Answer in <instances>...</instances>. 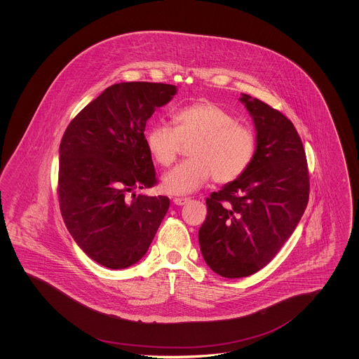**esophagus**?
<instances>
[{
    "mask_svg": "<svg viewBox=\"0 0 359 359\" xmlns=\"http://www.w3.org/2000/svg\"><path fill=\"white\" fill-rule=\"evenodd\" d=\"M188 202H189V198H175L173 199V203L176 205H186Z\"/></svg>",
    "mask_w": 359,
    "mask_h": 359,
    "instance_id": "obj_1",
    "label": "esophagus"
}]
</instances>
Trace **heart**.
Segmentation results:
<instances>
[{
	"instance_id": "1",
	"label": "heart",
	"mask_w": 359,
	"mask_h": 359,
	"mask_svg": "<svg viewBox=\"0 0 359 359\" xmlns=\"http://www.w3.org/2000/svg\"><path fill=\"white\" fill-rule=\"evenodd\" d=\"M173 125L152 123L145 130L149 154L161 167H170L187 145L188 160L176 165L163 179L171 195H186L212 177L217 184H229L241 177L253 161L256 136L222 106L199 101L183 106L173 116Z\"/></svg>"
}]
</instances>
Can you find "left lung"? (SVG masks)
I'll list each match as a JSON object with an SVG mask.
<instances>
[{
    "label": "left lung",
    "mask_w": 359,
    "mask_h": 359,
    "mask_svg": "<svg viewBox=\"0 0 359 359\" xmlns=\"http://www.w3.org/2000/svg\"><path fill=\"white\" fill-rule=\"evenodd\" d=\"M255 121L253 161L236 182L205 199L199 245L207 265L227 278L266 266L302 219L309 198L306 151L281 111L242 94Z\"/></svg>",
    "instance_id": "8db88e82"
}]
</instances>
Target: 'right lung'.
Segmentation results:
<instances>
[{"label":"right lung","mask_w":359,"mask_h":359,"mask_svg":"<svg viewBox=\"0 0 359 359\" xmlns=\"http://www.w3.org/2000/svg\"><path fill=\"white\" fill-rule=\"evenodd\" d=\"M175 94L176 86L165 83L110 86L62 137L60 212L78 246L102 266L125 269L140 261L170 208L167 196L133 191L157 184L144 132L156 107Z\"/></svg>","instance_id":"right-lung-1"}]
</instances>
